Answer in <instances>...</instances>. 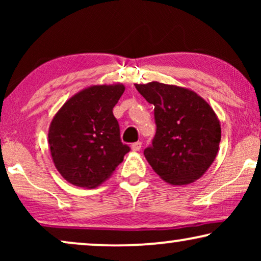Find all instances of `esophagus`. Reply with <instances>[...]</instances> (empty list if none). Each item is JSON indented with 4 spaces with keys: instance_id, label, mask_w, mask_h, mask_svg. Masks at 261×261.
Returning a JSON list of instances; mask_svg holds the SVG:
<instances>
[{
    "instance_id": "34e87169",
    "label": "esophagus",
    "mask_w": 261,
    "mask_h": 261,
    "mask_svg": "<svg viewBox=\"0 0 261 261\" xmlns=\"http://www.w3.org/2000/svg\"><path fill=\"white\" fill-rule=\"evenodd\" d=\"M132 149H133L134 152H139L141 149V142L138 141V142H134V144H132Z\"/></svg>"
}]
</instances>
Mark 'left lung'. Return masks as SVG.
I'll return each mask as SVG.
<instances>
[{
  "label": "left lung",
  "instance_id": "1",
  "mask_svg": "<svg viewBox=\"0 0 261 261\" xmlns=\"http://www.w3.org/2000/svg\"><path fill=\"white\" fill-rule=\"evenodd\" d=\"M135 88L154 106L155 137L144 151L149 165L171 185L199 179L219 152L221 124L214 109L188 88L159 82Z\"/></svg>",
  "mask_w": 261,
  "mask_h": 261
}]
</instances>
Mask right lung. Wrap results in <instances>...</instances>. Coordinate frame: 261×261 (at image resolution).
<instances>
[{
    "instance_id": "obj_1",
    "label": "right lung",
    "mask_w": 261,
    "mask_h": 261,
    "mask_svg": "<svg viewBox=\"0 0 261 261\" xmlns=\"http://www.w3.org/2000/svg\"><path fill=\"white\" fill-rule=\"evenodd\" d=\"M124 85H91L74 94L53 116L48 146L56 169L64 179L94 189L106 181L122 163L129 147L120 139L113 108Z\"/></svg>"
}]
</instances>
